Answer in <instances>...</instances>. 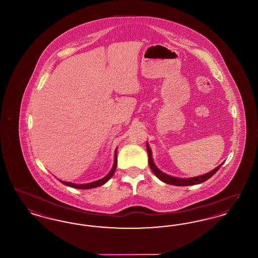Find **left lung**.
Listing matches in <instances>:
<instances>
[{
    "label": "left lung",
    "mask_w": 258,
    "mask_h": 258,
    "mask_svg": "<svg viewBox=\"0 0 258 258\" xmlns=\"http://www.w3.org/2000/svg\"><path fill=\"white\" fill-rule=\"evenodd\" d=\"M148 156H149V165L152 169V171L154 172V174L161 180L162 182L166 183V184H173V185H179V186H184V185H192V184H201L205 181H207L210 179L216 172L218 171L221 168L222 163L220 164L218 167H216L214 170H212L209 173H206L204 175L201 176H197L195 178H188V179H181V178H176V177H172L167 174H164L163 172L160 171V169H158V167L155 165V163L153 162L152 159V152L151 149L147 144Z\"/></svg>",
    "instance_id": "8db88e82"
}]
</instances>
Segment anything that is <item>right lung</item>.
<instances>
[{"label": "right lung", "mask_w": 258, "mask_h": 258, "mask_svg": "<svg viewBox=\"0 0 258 258\" xmlns=\"http://www.w3.org/2000/svg\"><path fill=\"white\" fill-rule=\"evenodd\" d=\"M116 167H117V151H115V158H114V164H113V167L111 169L110 172L102 179L98 180L96 182H93V183H89V184H75L73 183H70V182H62L60 181L62 184H66V185H69V186H73L75 188H82V189H86V188H93V187H96V186H99V185H102V184H105L111 177L113 176L114 172L116 170Z\"/></svg>", "instance_id": "obj_1"}]
</instances>
